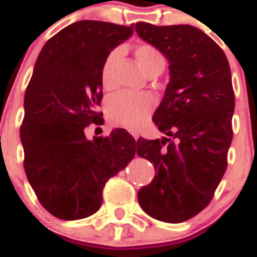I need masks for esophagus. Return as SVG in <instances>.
<instances>
[{"instance_id": "34e87169", "label": "esophagus", "mask_w": 257, "mask_h": 257, "mask_svg": "<svg viewBox=\"0 0 257 257\" xmlns=\"http://www.w3.org/2000/svg\"><path fill=\"white\" fill-rule=\"evenodd\" d=\"M129 133L132 134V136H133V138L134 140H138V138H140V134H138V132H136V131H129Z\"/></svg>"}]
</instances>
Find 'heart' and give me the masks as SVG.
Listing matches in <instances>:
<instances>
[{
	"label": "heart",
	"instance_id": "1",
	"mask_svg": "<svg viewBox=\"0 0 257 257\" xmlns=\"http://www.w3.org/2000/svg\"><path fill=\"white\" fill-rule=\"evenodd\" d=\"M120 52L121 50L119 48L111 50L102 63L100 77H101V86L104 90H111L112 66L120 56ZM134 56L141 68L148 76L160 74L166 66V61L162 53L155 45L148 44V43H141L137 45ZM155 99L147 93L117 92L107 100L106 114L109 120L114 125L136 129L150 116V114L155 109Z\"/></svg>",
	"mask_w": 257,
	"mask_h": 257
}]
</instances>
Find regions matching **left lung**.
I'll list each match as a JSON object with an SVG mask.
<instances>
[{
    "label": "left lung",
    "mask_w": 257,
    "mask_h": 257,
    "mask_svg": "<svg viewBox=\"0 0 257 257\" xmlns=\"http://www.w3.org/2000/svg\"><path fill=\"white\" fill-rule=\"evenodd\" d=\"M136 30L169 59L171 77L152 117L171 138L137 141L138 156L156 171L138 201L151 217L180 223L209 204L227 170L233 137L231 69L222 48L198 28L137 23Z\"/></svg>",
    "instance_id": "1"
}]
</instances>
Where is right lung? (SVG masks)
Segmentation results:
<instances>
[{"instance_id":"1","label":"right lung","mask_w":257,"mask_h":257,"mask_svg":"<svg viewBox=\"0 0 257 257\" xmlns=\"http://www.w3.org/2000/svg\"><path fill=\"white\" fill-rule=\"evenodd\" d=\"M133 31V25L77 21L50 38L37 59L20 126L24 169L40 204L59 219L97 212L107 180L134 157L136 141L125 129L85 137L91 123L102 120V63Z\"/></svg>"}]
</instances>
